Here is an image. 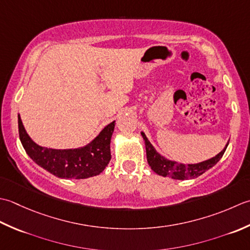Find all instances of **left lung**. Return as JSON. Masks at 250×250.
<instances>
[{
	"mask_svg": "<svg viewBox=\"0 0 250 250\" xmlns=\"http://www.w3.org/2000/svg\"><path fill=\"white\" fill-rule=\"evenodd\" d=\"M141 136L144 138L146 151V160L151 169L153 170L155 174L163 176V177H169L172 179H188V178H193L201 176L204 172L210 169L212 166H215L217 163L220 161L222 155L225 154L227 146L229 142L226 145L225 149H223L220 153H218L216 156L211 157L209 160L203 161L196 164H183V163H178L176 161L168 160L166 157L161 155L159 152L155 150V147L152 146L149 139L144 131H141Z\"/></svg>",
	"mask_w": 250,
	"mask_h": 250,
	"instance_id": "1",
	"label": "left lung"
}]
</instances>
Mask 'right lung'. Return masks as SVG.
<instances>
[{"label":"right lung","mask_w":250,"mask_h":250,"mask_svg":"<svg viewBox=\"0 0 250 250\" xmlns=\"http://www.w3.org/2000/svg\"><path fill=\"white\" fill-rule=\"evenodd\" d=\"M115 121L84 146L75 149H50L39 146L27 134L18 114L19 138L27 154L39 166L62 179H86L103 172L111 160L110 144Z\"/></svg>","instance_id":"obj_1"}]
</instances>
